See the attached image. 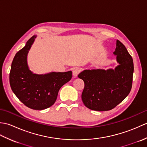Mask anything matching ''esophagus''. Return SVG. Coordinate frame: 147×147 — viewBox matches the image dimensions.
<instances>
[{"mask_svg":"<svg viewBox=\"0 0 147 147\" xmlns=\"http://www.w3.org/2000/svg\"><path fill=\"white\" fill-rule=\"evenodd\" d=\"M80 73V69L78 68H74V69L73 70V75L76 77L78 75V74Z\"/></svg>","mask_w":147,"mask_h":147,"instance_id":"1","label":"esophagus"}]
</instances>
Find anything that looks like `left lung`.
Segmentation results:
<instances>
[{
	"mask_svg": "<svg viewBox=\"0 0 147 147\" xmlns=\"http://www.w3.org/2000/svg\"><path fill=\"white\" fill-rule=\"evenodd\" d=\"M114 54L116 55L119 64L114 70H85L78 76L85 83L82 101L91 110H111L120 104L131 90L133 58L126 47L118 40Z\"/></svg>",
	"mask_w": 147,
	"mask_h": 147,
	"instance_id": "8db88e82",
	"label": "left lung"
}]
</instances>
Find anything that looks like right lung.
<instances>
[{"label":"right lung","mask_w":147,"mask_h":147,"mask_svg":"<svg viewBox=\"0 0 147 147\" xmlns=\"http://www.w3.org/2000/svg\"><path fill=\"white\" fill-rule=\"evenodd\" d=\"M35 38L36 36H33L29 39L25 47L15 55L9 74V83L12 92L26 107L43 110L54 104L59 90L71 79L72 72H53L44 75L33 74L28 67L26 59Z\"/></svg>","instance_id":"add662e5"}]
</instances>
